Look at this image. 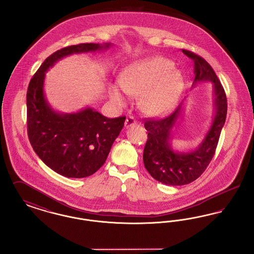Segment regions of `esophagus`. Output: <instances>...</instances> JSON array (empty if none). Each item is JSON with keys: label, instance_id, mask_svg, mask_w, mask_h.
I'll return each instance as SVG.
<instances>
[{"label": "esophagus", "instance_id": "esophagus-1", "mask_svg": "<svg viewBox=\"0 0 254 254\" xmlns=\"http://www.w3.org/2000/svg\"><path fill=\"white\" fill-rule=\"evenodd\" d=\"M136 124H137V122L135 121V119L130 116V117L127 118L126 123H125V127H126L127 128H128V127H131L133 126H135Z\"/></svg>", "mask_w": 254, "mask_h": 254}]
</instances>
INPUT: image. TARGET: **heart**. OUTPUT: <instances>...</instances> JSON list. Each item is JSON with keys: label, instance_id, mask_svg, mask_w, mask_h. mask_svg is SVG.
Here are the masks:
<instances>
[{"label": "heart", "instance_id": "1", "mask_svg": "<svg viewBox=\"0 0 254 254\" xmlns=\"http://www.w3.org/2000/svg\"><path fill=\"white\" fill-rule=\"evenodd\" d=\"M119 85L124 92L139 96L141 110L151 117H162L171 112L181 98L185 78L174 68V63L163 56L137 61L121 73ZM109 96L119 105L125 97L117 85L109 87Z\"/></svg>", "mask_w": 254, "mask_h": 254}]
</instances>
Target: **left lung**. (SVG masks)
Listing matches in <instances>:
<instances>
[{
	"label": "left lung",
	"instance_id": "left-lung-1",
	"mask_svg": "<svg viewBox=\"0 0 254 254\" xmlns=\"http://www.w3.org/2000/svg\"><path fill=\"white\" fill-rule=\"evenodd\" d=\"M194 63L193 84H212L214 114L204 139L194 149L184 151L172 147V130L185 111L182 103L169 117L145 121L147 141L143 160L148 173L157 181L168 186H183L196 180L206 169L214 155L221 130L227 118V97L216 74L202 57L189 50H182Z\"/></svg>",
	"mask_w": 254,
	"mask_h": 254
}]
</instances>
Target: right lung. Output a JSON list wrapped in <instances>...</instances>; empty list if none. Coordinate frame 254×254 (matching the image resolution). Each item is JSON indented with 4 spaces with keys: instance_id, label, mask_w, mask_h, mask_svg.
I'll use <instances>...</instances> for the list:
<instances>
[{
    "instance_id": "add662e5",
    "label": "right lung",
    "mask_w": 254,
    "mask_h": 254,
    "mask_svg": "<svg viewBox=\"0 0 254 254\" xmlns=\"http://www.w3.org/2000/svg\"><path fill=\"white\" fill-rule=\"evenodd\" d=\"M111 46L110 43H90L60 49L45 60L28 85L26 108L30 144L49 168L64 177L85 178L95 173L105 164L126 117L109 119L90 107L72 113L56 111L45 93L46 73L66 56L101 51Z\"/></svg>"
}]
</instances>
